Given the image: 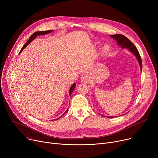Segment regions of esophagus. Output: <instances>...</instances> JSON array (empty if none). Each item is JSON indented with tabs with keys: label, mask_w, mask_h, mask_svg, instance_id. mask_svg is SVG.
I'll list each match as a JSON object with an SVG mask.
<instances>
[{
	"label": "esophagus",
	"mask_w": 158,
	"mask_h": 158,
	"mask_svg": "<svg viewBox=\"0 0 158 158\" xmlns=\"http://www.w3.org/2000/svg\"><path fill=\"white\" fill-rule=\"evenodd\" d=\"M89 81V77L88 76V75L86 74H83L82 75L81 77V81L83 83H86V82H88Z\"/></svg>",
	"instance_id": "34e87169"
}]
</instances>
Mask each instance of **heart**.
<instances>
[{"label":"heart","mask_w":158,"mask_h":158,"mask_svg":"<svg viewBox=\"0 0 158 158\" xmlns=\"http://www.w3.org/2000/svg\"><path fill=\"white\" fill-rule=\"evenodd\" d=\"M103 52L104 53H107V52H108L109 51V47L107 45H104V47H103Z\"/></svg>","instance_id":"1"}]
</instances>
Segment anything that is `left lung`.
<instances>
[{
	"label": "left lung",
	"instance_id": "1",
	"mask_svg": "<svg viewBox=\"0 0 158 158\" xmlns=\"http://www.w3.org/2000/svg\"><path fill=\"white\" fill-rule=\"evenodd\" d=\"M110 37L113 38L114 40L117 41V43L118 45L121 46V48H127L128 51H129L131 53L133 54L139 63V66H140V70L141 72L142 70V59H141L140 55L139 54V52L138 51V49L135 47V45L132 44L131 41L126 38L125 36H123L122 35L117 34V35H110ZM114 117H111V118H113Z\"/></svg>",
	"mask_w": 158,
	"mask_h": 158
}]
</instances>
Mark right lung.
Here are the masks:
<instances>
[{
	"instance_id": "obj_1",
	"label": "right lung",
	"mask_w": 158,
	"mask_h": 158,
	"mask_svg": "<svg viewBox=\"0 0 158 158\" xmlns=\"http://www.w3.org/2000/svg\"><path fill=\"white\" fill-rule=\"evenodd\" d=\"M52 31H53V30H49V31H37V32H35V33H33V34H32V35L31 36V37L29 38V39L28 40V41L26 42V44L23 46V47H22V49L20 50V53L31 42V41H32L33 40H35V39L36 38V37H37L38 36H40V35H43L49 34V33H51V32H52ZM76 85L75 84V83H73V84L71 86V87H70V90H69V95H70V97H71V95H72V94L73 90L75 88H76ZM67 111H68V109H67V110H66V111H65V113H66ZM61 117H62V116H61ZM58 118H57L56 120H57Z\"/></svg>"
}]
</instances>
